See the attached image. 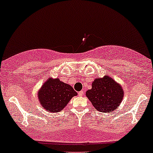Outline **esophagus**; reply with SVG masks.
I'll return each instance as SVG.
<instances>
[{
	"label": "esophagus",
	"instance_id": "obj_1",
	"mask_svg": "<svg viewBox=\"0 0 153 153\" xmlns=\"http://www.w3.org/2000/svg\"><path fill=\"white\" fill-rule=\"evenodd\" d=\"M78 95L79 96H82L83 95H84V91H83V90H81V91L78 92Z\"/></svg>",
	"mask_w": 153,
	"mask_h": 153
}]
</instances>
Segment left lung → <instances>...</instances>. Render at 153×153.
I'll return each instance as SVG.
<instances>
[{"instance_id": "1", "label": "left lung", "mask_w": 153, "mask_h": 153, "mask_svg": "<svg viewBox=\"0 0 153 153\" xmlns=\"http://www.w3.org/2000/svg\"><path fill=\"white\" fill-rule=\"evenodd\" d=\"M123 88L108 76L95 79L92 89L86 92V96L95 109L103 113H110L119 107L123 98Z\"/></svg>"}]
</instances>
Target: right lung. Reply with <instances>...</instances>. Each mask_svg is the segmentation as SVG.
Returning <instances> with one entry per match:
<instances>
[{"label": "right lung", "instance_id": "1", "mask_svg": "<svg viewBox=\"0 0 153 153\" xmlns=\"http://www.w3.org/2000/svg\"><path fill=\"white\" fill-rule=\"evenodd\" d=\"M76 95V92L71 86L58 79H49L38 93L39 103L49 112L61 111L71 98Z\"/></svg>", "mask_w": 153, "mask_h": 153}]
</instances>
